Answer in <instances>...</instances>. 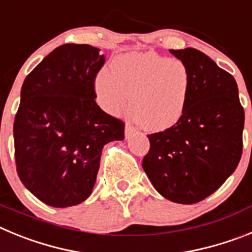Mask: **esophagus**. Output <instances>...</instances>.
Instances as JSON below:
<instances>
[{"mask_svg":"<svg viewBox=\"0 0 252 252\" xmlns=\"http://www.w3.org/2000/svg\"><path fill=\"white\" fill-rule=\"evenodd\" d=\"M135 127H133L132 125L131 124H126V126H125V137H126V139H130L131 136H132V133L135 132Z\"/></svg>","mask_w":252,"mask_h":252,"instance_id":"34e87169","label":"esophagus"}]
</instances>
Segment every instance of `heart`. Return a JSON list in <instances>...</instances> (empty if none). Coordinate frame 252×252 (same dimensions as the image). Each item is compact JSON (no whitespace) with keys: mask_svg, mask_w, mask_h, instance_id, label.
Here are the masks:
<instances>
[{"mask_svg":"<svg viewBox=\"0 0 252 252\" xmlns=\"http://www.w3.org/2000/svg\"><path fill=\"white\" fill-rule=\"evenodd\" d=\"M192 74L179 59L146 51L117 57L110 69L98 73L94 90L99 104L111 115L128 111L145 130L159 132L173 127L188 108Z\"/></svg>","mask_w":252,"mask_h":252,"instance_id":"obj_1","label":"heart"}]
</instances>
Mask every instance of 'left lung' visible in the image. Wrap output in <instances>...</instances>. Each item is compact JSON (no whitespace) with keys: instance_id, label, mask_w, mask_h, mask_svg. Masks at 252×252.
<instances>
[{"instance_id":"left-lung-1","label":"left lung","mask_w":252,"mask_h":252,"mask_svg":"<svg viewBox=\"0 0 252 252\" xmlns=\"http://www.w3.org/2000/svg\"><path fill=\"white\" fill-rule=\"evenodd\" d=\"M170 53L192 74L190 99L177 125L148 135L142 168L162 197L193 204L215 193L239 165L245 112L230 73L197 49Z\"/></svg>"}]
</instances>
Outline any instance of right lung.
<instances>
[{"label":"right lung","instance_id":"add662e5","mask_svg":"<svg viewBox=\"0 0 252 252\" xmlns=\"http://www.w3.org/2000/svg\"><path fill=\"white\" fill-rule=\"evenodd\" d=\"M104 64L98 48L65 44L25 78L13 122L22 184L57 208L90 197L102 149L125 139V124L95 103L94 79Z\"/></svg>","mask_w":252,"mask_h":252}]
</instances>
